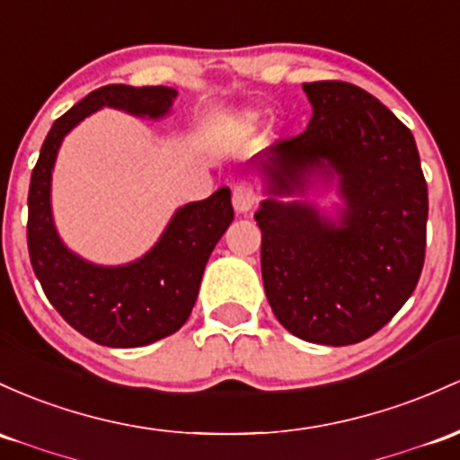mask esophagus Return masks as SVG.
Returning a JSON list of instances; mask_svg holds the SVG:
<instances>
[{
    "mask_svg": "<svg viewBox=\"0 0 460 460\" xmlns=\"http://www.w3.org/2000/svg\"><path fill=\"white\" fill-rule=\"evenodd\" d=\"M257 203V191L253 188V183H249V181H240V183H235L234 188V207L238 214H246V211H251Z\"/></svg>",
    "mask_w": 460,
    "mask_h": 460,
    "instance_id": "esophagus-1",
    "label": "esophagus"
}]
</instances>
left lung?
<instances>
[{"label":"left lung","mask_w":460,"mask_h":460,"mask_svg":"<svg viewBox=\"0 0 460 460\" xmlns=\"http://www.w3.org/2000/svg\"><path fill=\"white\" fill-rule=\"evenodd\" d=\"M312 119L301 135L255 156L266 194L261 279L277 321L316 345H353L376 334L415 290L426 257L428 185L417 144L385 104L341 80L305 83ZM336 180V221L305 201Z\"/></svg>","instance_id":"left-lung-1"}]
</instances>
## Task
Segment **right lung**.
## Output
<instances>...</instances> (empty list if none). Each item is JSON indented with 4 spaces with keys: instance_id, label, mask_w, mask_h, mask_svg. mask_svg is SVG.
<instances>
[{
    "instance_id": "add662e5",
    "label": "right lung",
    "mask_w": 460,
    "mask_h": 460,
    "mask_svg": "<svg viewBox=\"0 0 460 460\" xmlns=\"http://www.w3.org/2000/svg\"><path fill=\"white\" fill-rule=\"evenodd\" d=\"M170 87L107 84L91 91L54 122L28 191V251L49 304L75 332L107 347H144L190 319L211 251L231 220V190L183 205L153 249L124 266H98L72 253L52 218V170L65 135L102 107L159 119L170 113Z\"/></svg>"
}]
</instances>
